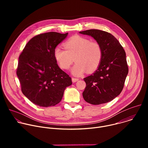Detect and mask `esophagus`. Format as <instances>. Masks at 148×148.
Wrapping results in <instances>:
<instances>
[{
  "label": "esophagus",
  "mask_w": 148,
  "mask_h": 148,
  "mask_svg": "<svg viewBox=\"0 0 148 148\" xmlns=\"http://www.w3.org/2000/svg\"><path fill=\"white\" fill-rule=\"evenodd\" d=\"M78 80H79V79H78V78H74V77H73V78H72V81H73V82H75L78 81Z\"/></svg>",
  "instance_id": "esophagus-1"
}]
</instances>
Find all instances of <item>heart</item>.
I'll use <instances>...</instances> for the list:
<instances>
[{"label":"heart","mask_w":148,"mask_h":148,"mask_svg":"<svg viewBox=\"0 0 148 148\" xmlns=\"http://www.w3.org/2000/svg\"><path fill=\"white\" fill-rule=\"evenodd\" d=\"M64 47L66 50L57 47L54 51L55 59L62 70H69L74 61L76 63L71 72L76 76L86 71L92 73L99 67L102 58V49L99 42L74 36L66 42Z\"/></svg>","instance_id":"obj_1"}]
</instances>
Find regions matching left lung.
<instances>
[{
	"label": "left lung",
	"mask_w": 148,
	"mask_h": 148,
	"mask_svg": "<svg viewBox=\"0 0 148 148\" xmlns=\"http://www.w3.org/2000/svg\"><path fill=\"white\" fill-rule=\"evenodd\" d=\"M79 33L92 37L102 49V58L98 69L84 78L86 87L83 98L92 105L110 102L122 91L128 73L125 51L118 40L107 32L90 29Z\"/></svg>",
	"instance_id": "1"
}]
</instances>
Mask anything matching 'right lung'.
<instances>
[{
  "instance_id": "add662e5",
  "label": "right lung",
  "mask_w": 148,
  "mask_h": 148,
  "mask_svg": "<svg viewBox=\"0 0 148 148\" xmlns=\"http://www.w3.org/2000/svg\"><path fill=\"white\" fill-rule=\"evenodd\" d=\"M68 33L51 32L33 37L18 58L16 74L23 94L33 103L49 107L58 103L71 78L58 67L54 51Z\"/></svg>"
}]
</instances>
